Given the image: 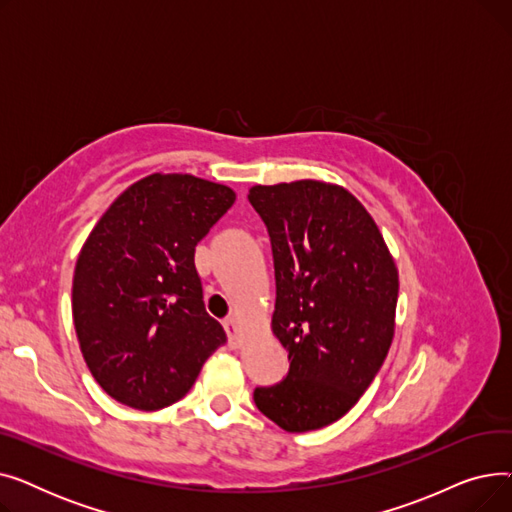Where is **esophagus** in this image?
I'll return each instance as SVG.
<instances>
[{
  "label": "esophagus",
  "mask_w": 512,
  "mask_h": 512,
  "mask_svg": "<svg viewBox=\"0 0 512 512\" xmlns=\"http://www.w3.org/2000/svg\"><path fill=\"white\" fill-rule=\"evenodd\" d=\"M224 328H226V334H228V342L232 348L240 346V328H238V321L234 317H228L224 321Z\"/></svg>",
  "instance_id": "1"
}]
</instances>
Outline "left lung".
I'll use <instances>...</instances> for the list:
<instances>
[{
    "label": "left lung",
    "mask_w": 512,
    "mask_h": 512,
    "mask_svg": "<svg viewBox=\"0 0 512 512\" xmlns=\"http://www.w3.org/2000/svg\"><path fill=\"white\" fill-rule=\"evenodd\" d=\"M276 270L272 332L288 375L255 388L257 409L284 432L326 427L351 411L394 338L398 270L380 228L344 186L294 180L251 186Z\"/></svg>",
    "instance_id": "left-lung-1"
}]
</instances>
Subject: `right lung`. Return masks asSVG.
Masks as SVG:
<instances>
[{"label":"right lung","mask_w":512,"mask_h":512,"mask_svg":"<svg viewBox=\"0 0 512 512\" xmlns=\"http://www.w3.org/2000/svg\"><path fill=\"white\" fill-rule=\"evenodd\" d=\"M236 201L226 184L151 174L105 209L78 253L72 319L95 382L139 411L170 407L226 342L195 247Z\"/></svg>","instance_id":"add662e5"}]
</instances>
